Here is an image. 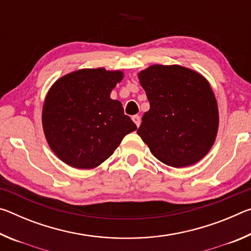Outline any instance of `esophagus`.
Segmentation results:
<instances>
[{
	"label": "esophagus",
	"mask_w": 251,
	"mask_h": 251,
	"mask_svg": "<svg viewBox=\"0 0 251 251\" xmlns=\"http://www.w3.org/2000/svg\"><path fill=\"white\" fill-rule=\"evenodd\" d=\"M133 121H134V123H135L136 126H137V127L141 125V116H139V115L133 116Z\"/></svg>",
	"instance_id": "obj_1"
}]
</instances>
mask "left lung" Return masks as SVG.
I'll return each instance as SVG.
<instances>
[{"label": "left lung", "instance_id": "1", "mask_svg": "<svg viewBox=\"0 0 251 251\" xmlns=\"http://www.w3.org/2000/svg\"><path fill=\"white\" fill-rule=\"evenodd\" d=\"M150 100L137 134L157 159L175 168L205 157L216 141L218 104L205 76L181 65L154 64L138 73Z\"/></svg>", "mask_w": 251, "mask_h": 251}]
</instances>
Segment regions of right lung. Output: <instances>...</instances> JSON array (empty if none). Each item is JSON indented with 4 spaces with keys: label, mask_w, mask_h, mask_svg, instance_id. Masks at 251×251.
Here are the masks:
<instances>
[{
    "label": "right lung",
    "mask_w": 251,
    "mask_h": 251,
    "mask_svg": "<svg viewBox=\"0 0 251 251\" xmlns=\"http://www.w3.org/2000/svg\"><path fill=\"white\" fill-rule=\"evenodd\" d=\"M124 78L122 71L82 69L59 77L50 87L42 125L57 158L77 169H93L113 155L137 126L110 93Z\"/></svg>",
    "instance_id": "right-lung-1"
}]
</instances>
